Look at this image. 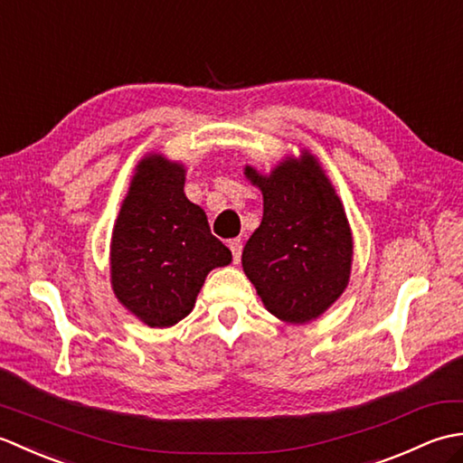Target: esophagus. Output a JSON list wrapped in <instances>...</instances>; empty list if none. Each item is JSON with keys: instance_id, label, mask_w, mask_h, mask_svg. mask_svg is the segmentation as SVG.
Segmentation results:
<instances>
[{"instance_id": "34e87169", "label": "esophagus", "mask_w": 463, "mask_h": 463, "mask_svg": "<svg viewBox=\"0 0 463 463\" xmlns=\"http://www.w3.org/2000/svg\"><path fill=\"white\" fill-rule=\"evenodd\" d=\"M229 249H231V252H232L234 264H239V262H241V254H242V241H241V239H232V241L229 242Z\"/></svg>"}]
</instances>
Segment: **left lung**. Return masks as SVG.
Masks as SVG:
<instances>
[{"instance_id": "obj_1", "label": "left lung", "mask_w": 463, "mask_h": 463, "mask_svg": "<svg viewBox=\"0 0 463 463\" xmlns=\"http://www.w3.org/2000/svg\"><path fill=\"white\" fill-rule=\"evenodd\" d=\"M262 193V221L242 250V270L264 308L288 324L322 317L346 290L354 239L346 211L317 156L302 149L269 175L244 166Z\"/></svg>"}]
</instances>
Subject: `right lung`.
Returning <instances> with one entry per match:
<instances>
[{"label":"right lung","instance_id":"add662e5","mask_svg":"<svg viewBox=\"0 0 463 463\" xmlns=\"http://www.w3.org/2000/svg\"><path fill=\"white\" fill-rule=\"evenodd\" d=\"M183 163L145 155L111 234V288L151 328H169L191 314L206 274L232 260L204 211L186 199Z\"/></svg>","mask_w":463,"mask_h":463}]
</instances>
